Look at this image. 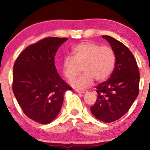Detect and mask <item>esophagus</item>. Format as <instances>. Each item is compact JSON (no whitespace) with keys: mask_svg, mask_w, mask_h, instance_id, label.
<instances>
[{"mask_svg":"<svg viewBox=\"0 0 150 150\" xmlns=\"http://www.w3.org/2000/svg\"><path fill=\"white\" fill-rule=\"evenodd\" d=\"M76 92L79 93H85L87 92V90H79V89H76Z\"/></svg>","mask_w":150,"mask_h":150,"instance_id":"1","label":"esophagus"}]
</instances>
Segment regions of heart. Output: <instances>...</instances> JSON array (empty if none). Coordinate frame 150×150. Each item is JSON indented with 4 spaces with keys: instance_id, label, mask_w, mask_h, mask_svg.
Returning <instances> with one entry per match:
<instances>
[{
    "instance_id": "b5f03b06",
    "label": "heart",
    "mask_w": 150,
    "mask_h": 150,
    "mask_svg": "<svg viewBox=\"0 0 150 150\" xmlns=\"http://www.w3.org/2000/svg\"><path fill=\"white\" fill-rule=\"evenodd\" d=\"M73 57H65L63 61V73L68 80L79 72L82 66L84 73L71 81V86L85 89L93 83L104 81L109 77L115 65V54L109 46H101L93 42L80 43L72 49Z\"/></svg>"
}]
</instances>
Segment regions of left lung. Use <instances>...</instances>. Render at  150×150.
<instances>
[{
    "mask_svg": "<svg viewBox=\"0 0 150 150\" xmlns=\"http://www.w3.org/2000/svg\"><path fill=\"white\" fill-rule=\"evenodd\" d=\"M102 37L114 50L115 65L109 79L96 87L97 100L90 109L98 120L110 123L126 114L137 98L140 74L134 55L124 44L110 36Z\"/></svg>",
    "mask_w": 150,
    "mask_h": 150,
    "instance_id": "8db88e82",
    "label": "left lung"
}]
</instances>
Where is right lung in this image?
<instances>
[{
  "label": "right lung",
  "mask_w": 150,
  "mask_h": 150,
  "mask_svg": "<svg viewBox=\"0 0 150 150\" xmlns=\"http://www.w3.org/2000/svg\"><path fill=\"white\" fill-rule=\"evenodd\" d=\"M67 38H46L20 53L13 65L12 89L24 113L42 124L52 122L63 96L71 90L57 73L54 56Z\"/></svg>",
  "instance_id": "1"
}]
</instances>
